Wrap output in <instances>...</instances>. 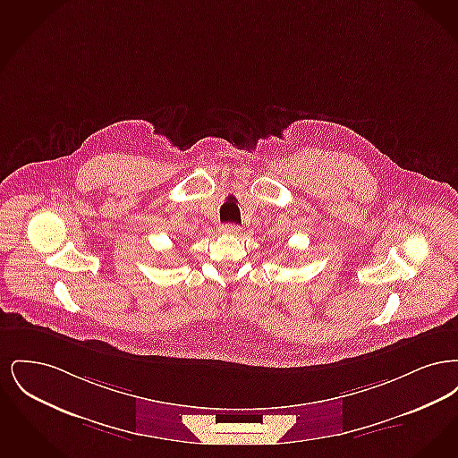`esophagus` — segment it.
Masks as SVG:
<instances>
[{"label":"esophagus","mask_w":458,"mask_h":458,"mask_svg":"<svg viewBox=\"0 0 458 458\" xmlns=\"http://www.w3.org/2000/svg\"><path fill=\"white\" fill-rule=\"evenodd\" d=\"M221 232L226 233V235H235V233H239L240 226L233 225V223H228V225H223V226H221Z\"/></svg>","instance_id":"1"}]
</instances>
